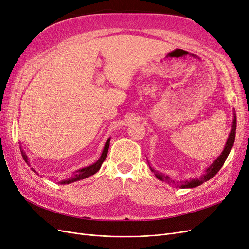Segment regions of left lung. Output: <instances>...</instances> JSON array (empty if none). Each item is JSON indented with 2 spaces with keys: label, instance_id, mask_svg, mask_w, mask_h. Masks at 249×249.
<instances>
[{
  "label": "left lung",
  "instance_id": "obj_1",
  "mask_svg": "<svg viewBox=\"0 0 249 249\" xmlns=\"http://www.w3.org/2000/svg\"><path fill=\"white\" fill-rule=\"evenodd\" d=\"M236 127H237V117L235 114V111H233V120H232V125H231V131L230 133V136L227 140V143H225V146L223 152L221 153V155L217 158V159L210 165V166L206 169V171L203 172V175L199 178H190L189 180H185V182L180 183V188H194V187H197L201 184H203L207 180L212 178L216 173L220 170V168L223 166V164L227 160V158L231 152V149L233 145V142H235V137H236ZM150 170H152L155 176L157 177V178H159L160 180H166V182H170V178L168 176H165L163 173H159L157 170L153 169L152 167L149 166ZM173 182V180H172ZM175 183V182H173Z\"/></svg>",
  "mask_w": 249,
  "mask_h": 249
}]
</instances>
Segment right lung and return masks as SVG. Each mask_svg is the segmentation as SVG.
Wrapping results in <instances>:
<instances>
[{
    "label": "right lung",
    "mask_w": 249,
    "mask_h": 249,
    "mask_svg": "<svg viewBox=\"0 0 249 249\" xmlns=\"http://www.w3.org/2000/svg\"><path fill=\"white\" fill-rule=\"evenodd\" d=\"M109 145H110V138L106 141V144H105V147H104V150H103V153H102V156L100 157L99 160H97L95 163H93L92 165H90V166L84 167V168L77 170L76 172H73V176L71 178H67L65 180H62V182H60V183L63 184V185L64 184H71V183L76 182V180H80V179H83V178H88L90 176H93L94 173H96L97 171L100 170L103 162L105 161V159H106L107 154H108V149H109ZM21 156H22V158H24V160L27 163H29L28 162V157L24 153V150H21ZM32 170L35 173H37L33 168H32ZM37 175H38V173H37Z\"/></svg>",
    "instance_id": "right-lung-1"
}]
</instances>
